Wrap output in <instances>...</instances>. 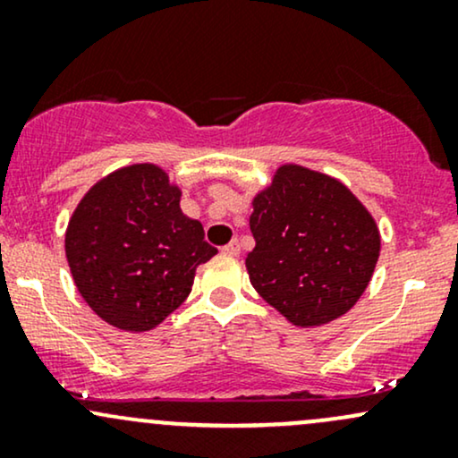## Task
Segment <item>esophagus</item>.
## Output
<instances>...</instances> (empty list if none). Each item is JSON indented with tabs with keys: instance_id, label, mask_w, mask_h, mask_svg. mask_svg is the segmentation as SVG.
I'll return each instance as SVG.
<instances>
[{
	"instance_id": "obj_1",
	"label": "esophagus",
	"mask_w": 458,
	"mask_h": 458,
	"mask_svg": "<svg viewBox=\"0 0 458 458\" xmlns=\"http://www.w3.org/2000/svg\"><path fill=\"white\" fill-rule=\"evenodd\" d=\"M222 254H225V256H239V254H241L239 241L233 239L228 245H224V247H222Z\"/></svg>"
}]
</instances>
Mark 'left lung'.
<instances>
[{
  "label": "left lung",
  "instance_id": "1",
  "mask_svg": "<svg viewBox=\"0 0 458 458\" xmlns=\"http://www.w3.org/2000/svg\"><path fill=\"white\" fill-rule=\"evenodd\" d=\"M250 228L251 286L299 327L349 312L379 260L381 236L364 204L340 181L301 165L280 167L254 198Z\"/></svg>",
  "mask_w": 458,
  "mask_h": 458
}]
</instances>
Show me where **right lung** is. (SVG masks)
Returning <instances> with one entry per match:
<instances>
[{"label":"right lung","instance_id":"obj_1","mask_svg":"<svg viewBox=\"0 0 458 458\" xmlns=\"http://www.w3.org/2000/svg\"><path fill=\"white\" fill-rule=\"evenodd\" d=\"M217 254L181 211V191L150 163L123 167L79 202L66 259L86 303L105 323L148 331L185 301L198 265Z\"/></svg>","mask_w":458,"mask_h":458}]
</instances>
